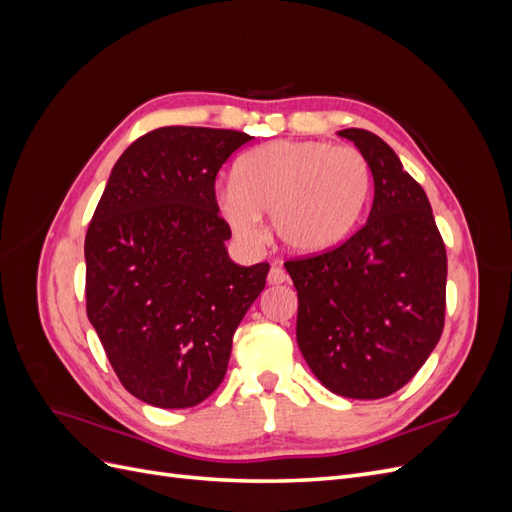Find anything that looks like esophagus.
<instances>
[{"label": "esophagus", "instance_id": "obj_1", "mask_svg": "<svg viewBox=\"0 0 512 512\" xmlns=\"http://www.w3.org/2000/svg\"><path fill=\"white\" fill-rule=\"evenodd\" d=\"M267 282H269L271 286H280V284L288 282V275H286V271H284L282 267L275 265V267H271V271H269Z\"/></svg>", "mask_w": 512, "mask_h": 512}]
</instances>
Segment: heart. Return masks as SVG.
<instances>
[{
	"mask_svg": "<svg viewBox=\"0 0 512 512\" xmlns=\"http://www.w3.org/2000/svg\"><path fill=\"white\" fill-rule=\"evenodd\" d=\"M235 190L220 211L241 241L260 237L258 215H271L275 239L297 254L342 243L361 220L369 196V164L352 147L324 141H275L237 162Z\"/></svg>",
	"mask_w": 512,
	"mask_h": 512,
	"instance_id": "heart-1",
	"label": "heart"
}]
</instances>
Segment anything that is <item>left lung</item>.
<instances>
[{
  "mask_svg": "<svg viewBox=\"0 0 512 512\" xmlns=\"http://www.w3.org/2000/svg\"><path fill=\"white\" fill-rule=\"evenodd\" d=\"M367 160L374 203L361 230L335 250L286 262L297 288V344L335 395L389 397L440 342L446 250L429 198L380 136L337 132Z\"/></svg>",
  "mask_w": 512,
  "mask_h": 512,
  "instance_id": "1",
  "label": "left lung"
}]
</instances>
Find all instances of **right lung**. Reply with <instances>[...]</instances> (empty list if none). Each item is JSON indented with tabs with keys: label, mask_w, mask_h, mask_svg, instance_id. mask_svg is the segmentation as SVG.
<instances>
[{
	"label": "right lung",
	"mask_w": 512,
	"mask_h": 512,
	"mask_svg": "<svg viewBox=\"0 0 512 512\" xmlns=\"http://www.w3.org/2000/svg\"><path fill=\"white\" fill-rule=\"evenodd\" d=\"M252 141L237 130L166 126L121 153L85 237L87 318L126 391L192 408L224 380L232 335L269 265L228 258L215 177Z\"/></svg>",
	"instance_id": "1"
}]
</instances>
